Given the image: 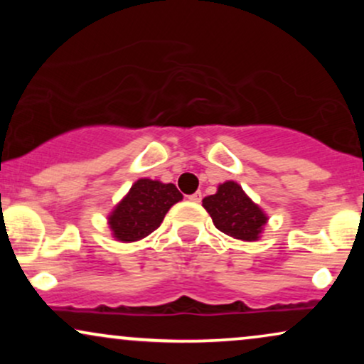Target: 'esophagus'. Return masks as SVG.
<instances>
[{
  "instance_id": "esophagus-1",
  "label": "esophagus",
  "mask_w": 364,
  "mask_h": 364,
  "mask_svg": "<svg viewBox=\"0 0 364 364\" xmlns=\"http://www.w3.org/2000/svg\"><path fill=\"white\" fill-rule=\"evenodd\" d=\"M188 198H190L191 202H200V200H202V191H196V193L190 195V196H188Z\"/></svg>"
}]
</instances>
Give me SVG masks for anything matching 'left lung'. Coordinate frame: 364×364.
I'll return each mask as SVG.
<instances>
[{
    "label": "left lung",
    "mask_w": 364,
    "mask_h": 364,
    "mask_svg": "<svg viewBox=\"0 0 364 364\" xmlns=\"http://www.w3.org/2000/svg\"><path fill=\"white\" fill-rule=\"evenodd\" d=\"M203 207L210 214L215 228L236 240H258V235L267 223V215L262 208L255 205L243 188L235 181L219 185L215 195L203 198Z\"/></svg>",
    "instance_id": "1"
}]
</instances>
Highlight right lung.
Listing matches in <instances>:
<instances>
[{
  "mask_svg": "<svg viewBox=\"0 0 364 364\" xmlns=\"http://www.w3.org/2000/svg\"><path fill=\"white\" fill-rule=\"evenodd\" d=\"M183 195L173 183L139 179L109 215V228L118 241H139L154 232Z\"/></svg>",
  "mask_w": 364,
  "mask_h": 364,
  "instance_id": "right-lung-1",
  "label": "right lung"
}]
</instances>
